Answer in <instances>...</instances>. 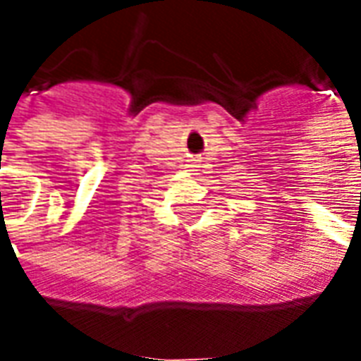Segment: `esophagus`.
Instances as JSON below:
<instances>
[{"mask_svg": "<svg viewBox=\"0 0 361 361\" xmlns=\"http://www.w3.org/2000/svg\"><path fill=\"white\" fill-rule=\"evenodd\" d=\"M188 168H189V172H191V173H195V170H197V166H195V164H189Z\"/></svg>", "mask_w": 361, "mask_h": 361, "instance_id": "obj_1", "label": "esophagus"}]
</instances>
